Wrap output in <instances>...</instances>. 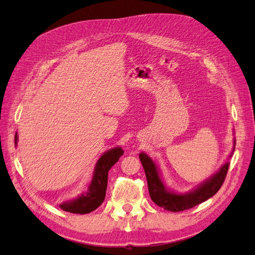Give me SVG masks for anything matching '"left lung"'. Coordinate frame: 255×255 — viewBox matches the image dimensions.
<instances>
[{"label":"left lung","mask_w":255,"mask_h":255,"mask_svg":"<svg viewBox=\"0 0 255 255\" xmlns=\"http://www.w3.org/2000/svg\"><path fill=\"white\" fill-rule=\"evenodd\" d=\"M235 139L233 150L231 152L230 157L235 150ZM139 158L144 169L146 182H148L149 194L152 201L160 207L170 212H181L194 207L200 203L206 201L207 199L213 197L225 182L227 172L229 170L230 163L227 161L225 165L220 167L219 170L214 173L211 177L202 182L195 189L190 190L185 194H177L173 190H170L166 187L163 180L160 177V171L157 165L154 160L145 154L141 152L139 154Z\"/></svg>","instance_id":"left-lung-1"}]
</instances>
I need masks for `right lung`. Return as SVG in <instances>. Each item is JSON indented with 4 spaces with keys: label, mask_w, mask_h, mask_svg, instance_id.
Masks as SVG:
<instances>
[{
    "label": "right lung",
    "mask_w": 255,
    "mask_h": 255,
    "mask_svg": "<svg viewBox=\"0 0 255 255\" xmlns=\"http://www.w3.org/2000/svg\"><path fill=\"white\" fill-rule=\"evenodd\" d=\"M18 142V135L14 136V144ZM123 151L120 146H116L103 153L97 161L92 180L89 184L86 192L70 201L63 202L59 207L65 212L73 214H88L101 205L105 199L107 188V177L110 169L117 163L119 157L123 155Z\"/></svg>",
    "instance_id": "right-lung-1"
}]
</instances>
